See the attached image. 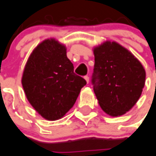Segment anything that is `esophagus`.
Listing matches in <instances>:
<instances>
[{"mask_svg": "<svg viewBox=\"0 0 156 156\" xmlns=\"http://www.w3.org/2000/svg\"><path fill=\"white\" fill-rule=\"evenodd\" d=\"M84 78H85V80L87 81V83H89V77H88V76H85V77H84Z\"/></svg>", "mask_w": 156, "mask_h": 156, "instance_id": "obj_1", "label": "esophagus"}]
</instances>
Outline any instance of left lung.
I'll use <instances>...</instances> for the list:
<instances>
[{
    "mask_svg": "<svg viewBox=\"0 0 156 156\" xmlns=\"http://www.w3.org/2000/svg\"><path fill=\"white\" fill-rule=\"evenodd\" d=\"M91 83L100 106L112 116L129 111L140 98L146 71L129 50L107 41L94 48Z\"/></svg>",
    "mask_w": 156,
    "mask_h": 156,
    "instance_id": "left-lung-1",
    "label": "left lung"
}]
</instances>
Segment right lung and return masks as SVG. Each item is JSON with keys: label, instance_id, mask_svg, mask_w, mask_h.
I'll list each match as a JSON object with an SVG mask.
<instances>
[{"label": "right lung", "instance_id": "right-lung-1", "mask_svg": "<svg viewBox=\"0 0 156 156\" xmlns=\"http://www.w3.org/2000/svg\"><path fill=\"white\" fill-rule=\"evenodd\" d=\"M22 84L35 111L46 120L55 121L63 117L73 106L87 82L73 72L66 46L48 39L30 54Z\"/></svg>", "mask_w": 156, "mask_h": 156}]
</instances>
